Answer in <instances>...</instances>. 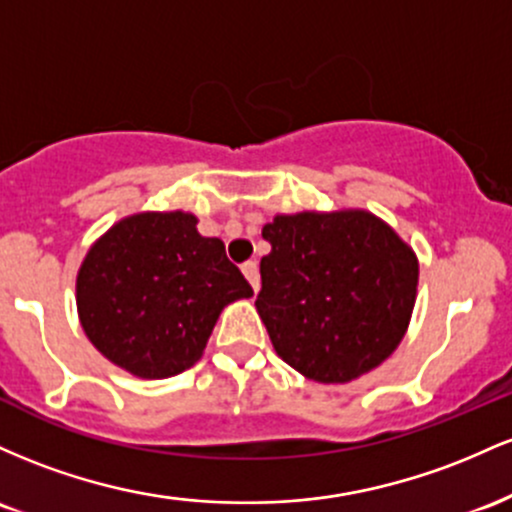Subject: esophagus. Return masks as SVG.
I'll use <instances>...</instances> for the list:
<instances>
[{"label": "esophagus", "instance_id": "esophagus-1", "mask_svg": "<svg viewBox=\"0 0 512 512\" xmlns=\"http://www.w3.org/2000/svg\"><path fill=\"white\" fill-rule=\"evenodd\" d=\"M241 273L246 275V280H249L251 287L258 292V285H261V278H258V263L256 261L241 263Z\"/></svg>", "mask_w": 512, "mask_h": 512}]
</instances>
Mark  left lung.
Wrapping results in <instances>:
<instances>
[{
    "mask_svg": "<svg viewBox=\"0 0 512 512\" xmlns=\"http://www.w3.org/2000/svg\"><path fill=\"white\" fill-rule=\"evenodd\" d=\"M256 309L273 348L309 380L350 382L387 360L416 302L418 261L363 210L278 215L263 227Z\"/></svg>",
    "mask_w": 512,
    "mask_h": 512,
    "instance_id": "8db88e82",
    "label": "left lung"
}]
</instances>
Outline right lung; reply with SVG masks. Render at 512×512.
<instances>
[{"label": "right lung", "mask_w": 512, "mask_h": 512, "mask_svg": "<svg viewBox=\"0 0 512 512\" xmlns=\"http://www.w3.org/2000/svg\"><path fill=\"white\" fill-rule=\"evenodd\" d=\"M188 212H145L108 229L77 278L79 319L111 363L164 380L203 355L222 307L254 290L225 244Z\"/></svg>", "instance_id": "add662e5"}]
</instances>
